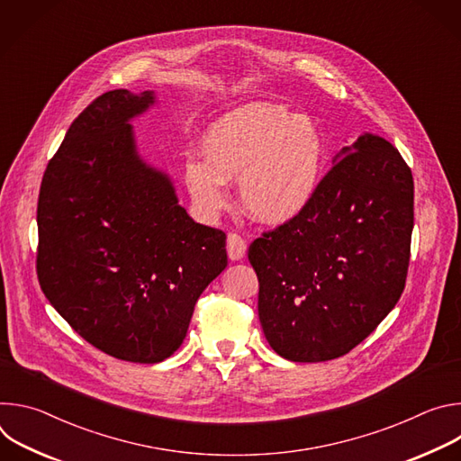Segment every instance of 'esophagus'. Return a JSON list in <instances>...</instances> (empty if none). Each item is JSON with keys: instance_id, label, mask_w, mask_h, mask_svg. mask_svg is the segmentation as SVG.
I'll use <instances>...</instances> for the list:
<instances>
[{"instance_id": "esophagus-1", "label": "esophagus", "mask_w": 461, "mask_h": 461, "mask_svg": "<svg viewBox=\"0 0 461 461\" xmlns=\"http://www.w3.org/2000/svg\"><path fill=\"white\" fill-rule=\"evenodd\" d=\"M246 253V240L239 233L228 235V255L231 260H240Z\"/></svg>"}]
</instances>
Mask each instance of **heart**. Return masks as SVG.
<instances>
[{"label":"heart","mask_w":461,"mask_h":461,"mask_svg":"<svg viewBox=\"0 0 461 461\" xmlns=\"http://www.w3.org/2000/svg\"><path fill=\"white\" fill-rule=\"evenodd\" d=\"M206 162L187 160L184 176L194 204L206 215L226 206L224 180L240 178L239 193L246 213L265 224L297 217L313 199L324 140L306 116L268 102L240 105L206 131Z\"/></svg>","instance_id":"obj_1"}]
</instances>
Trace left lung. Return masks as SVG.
I'll use <instances>...</instances> for the list:
<instances>
[{"label":"left lung","instance_id":"obj_1","mask_svg":"<svg viewBox=\"0 0 461 461\" xmlns=\"http://www.w3.org/2000/svg\"><path fill=\"white\" fill-rule=\"evenodd\" d=\"M310 204L249 244L258 319L285 359L348 354L400 301L411 260L414 178L390 142L363 135Z\"/></svg>","mask_w":461,"mask_h":461}]
</instances>
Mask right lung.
<instances>
[{"instance_id":"right-lung-1","label":"right lung","mask_w":461,"mask_h":461,"mask_svg":"<svg viewBox=\"0 0 461 461\" xmlns=\"http://www.w3.org/2000/svg\"><path fill=\"white\" fill-rule=\"evenodd\" d=\"M151 104L125 89L93 100L47 164L36 215L49 303L95 348L148 365L175 354L228 267L226 233L194 222L135 151L127 120Z\"/></svg>"}]
</instances>
